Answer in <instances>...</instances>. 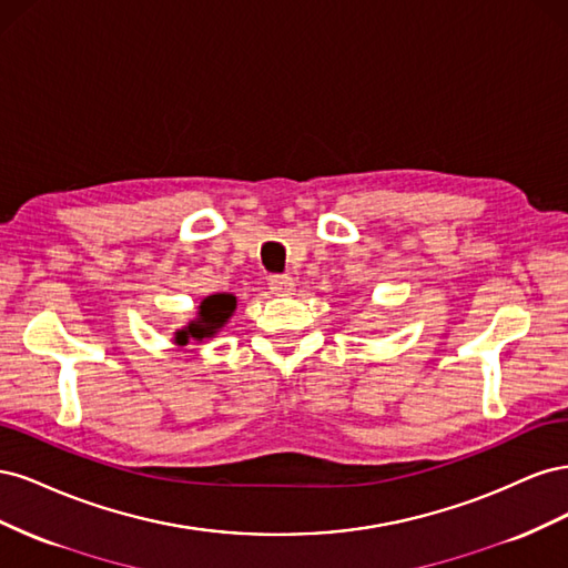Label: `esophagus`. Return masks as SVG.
<instances>
[{
  "instance_id": "esophagus-1",
  "label": "esophagus",
  "mask_w": 568,
  "mask_h": 568,
  "mask_svg": "<svg viewBox=\"0 0 568 568\" xmlns=\"http://www.w3.org/2000/svg\"><path fill=\"white\" fill-rule=\"evenodd\" d=\"M270 288L277 296H291L296 291V282L294 277H286V274H274V277H270Z\"/></svg>"
}]
</instances>
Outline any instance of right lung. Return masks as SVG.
<instances>
[{
	"mask_svg": "<svg viewBox=\"0 0 568 568\" xmlns=\"http://www.w3.org/2000/svg\"><path fill=\"white\" fill-rule=\"evenodd\" d=\"M236 311V296L232 294H213L205 296L199 305V313L194 320H189L182 329L173 334L175 346H186L189 341H203L213 338L222 326L230 322Z\"/></svg>",
	"mask_w": 568,
	"mask_h": 568,
	"instance_id": "1",
	"label": "right lung"
}]
</instances>
